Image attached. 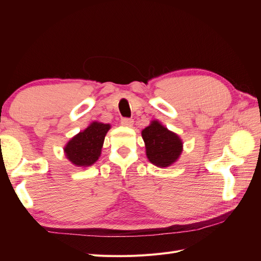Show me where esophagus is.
<instances>
[{
  "label": "esophagus",
  "instance_id": "1",
  "mask_svg": "<svg viewBox=\"0 0 261 261\" xmlns=\"http://www.w3.org/2000/svg\"><path fill=\"white\" fill-rule=\"evenodd\" d=\"M121 124L123 126H126V127H130V126L134 124V120L132 118H127V117H124L121 120Z\"/></svg>",
  "mask_w": 261,
  "mask_h": 261
}]
</instances>
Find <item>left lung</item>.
<instances>
[{"label": "left lung", "mask_w": 261, "mask_h": 261, "mask_svg": "<svg viewBox=\"0 0 261 261\" xmlns=\"http://www.w3.org/2000/svg\"><path fill=\"white\" fill-rule=\"evenodd\" d=\"M145 141L146 154L155 167L167 168L175 163L183 151V143L175 133L169 130L159 122L152 121L141 132Z\"/></svg>", "instance_id": "obj_1"}]
</instances>
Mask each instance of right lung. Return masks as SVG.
<instances>
[{
  "label": "right lung",
  "mask_w": 261,
  "mask_h": 261,
  "mask_svg": "<svg viewBox=\"0 0 261 261\" xmlns=\"http://www.w3.org/2000/svg\"><path fill=\"white\" fill-rule=\"evenodd\" d=\"M110 128V124L92 122L66 144L64 152L67 159L76 167H90L99 159L105 137Z\"/></svg>",
  "instance_id": "right-lung-1"
}]
</instances>
